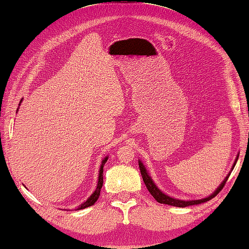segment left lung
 <instances>
[{"instance_id":"1","label":"left lung","mask_w":249,"mask_h":249,"mask_svg":"<svg viewBox=\"0 0 249 249\" xmlns=\"http://www.w3.org/2000/svg\"><path fill=\"white\" fill-rule=\"evenodd\" d=\"M139 169H141V173H142V180H144L145 185H146V188L148 189V192L151 193V195L154 197V198L158 200L159 203H162V204H166V205H172V206H178V207H186V206H189V205H196V204H200V203H204V202H207V200L212 199L213 197H215L217 194L221 192V189L223 188L224 185H226L227 182V179L224 180V181L221 183L219 188H217L215 192H214L212 195L206 197V198L204 199H198V200H179V199H176V198H172V197H169L163 194L161 190H160L158 187L155 186V183L153 182V180L151 177L148 176L147 171H146L145 166L142 165V163L139 161Z\"/></svg>"}]
</instances>
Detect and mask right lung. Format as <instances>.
<instances>
[{
  "label": "right lung",
  "instance_id": "add662e5",
  "mask_svg": "<svg viewBox=\"0 0 249 249\" xmlns=\"http://www.w3.org/2000/svg\"><path fill=\"white\" fill-rule=\"evenodd\" d=\"M107 161V158H105L103 161H102L101 169H100V176H98V183H97L96 189H95V192L93 193V195H91L89 198L86 200V202H84L81 205L78 206L76 210H83V209H86V207H88V206L94 205L95 202L98 199V197H100V194H101V188H102V186H103V168H104V164Z\"/></svg>",
  "mask_w": 249,
  "mask_h": 249
}]
</instances>
